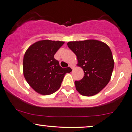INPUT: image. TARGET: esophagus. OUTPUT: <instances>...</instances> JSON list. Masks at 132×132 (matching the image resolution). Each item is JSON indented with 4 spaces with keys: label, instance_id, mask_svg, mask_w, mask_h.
Segmentation results:
<instances>
[{
    "label": "esophagus",
    "instance_id": "obj_1",
    "mask_svg": "<svg viewBox=\"0 0 132 132\" xmlns=\"http://www.w3.org/2000/svg\"><path fill=\"white\" fill-rule=\"evenodd\" d=\"M70 67L71 69H73V68H74L75 66H74V65H73V64H70Z\"/></svg>",
    "mask_w": 132,
    "mask_h": 132
}]
</instances>
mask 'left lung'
Wrapping results in <instances>:
<instances>
[{"label":"left lung","instance_id":"1","mask_svg":"<svg viewBox=\"0 0 132 132\" xmlns=\"http://www.w3.org/2000/svg\"><path fill=\"white\" fill-rule=\"evenodd\" d=\"M68 47L75 54L78 66L84 77L75 81L76 89L84 96L98 94L110 81L114 62L111 51L105 43L97 40L69 42Z\"/></svg>","mask_w":132,"mask_h":132}]
</instances>
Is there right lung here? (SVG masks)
I'll return each instance as SVG.
<instances>
[{
	"mask_svg": "<svg viewBox=\"0 0 132 132\" xmlns=\"http://www.w3.org/2000/svg\"><path fill=\"white\" fill-rule=\"evenodd\" d=\"M64 42L44 40L34 43L23 57V75L30 87L41 95H50L60 88L64 77L71 71L62 68L54 58Z\"/></svg>",
	"mask_w": 132,
	"mask_h": 132,
	"instance_id": "add662e5",
	"label": "right lung"
}]
</instances>
